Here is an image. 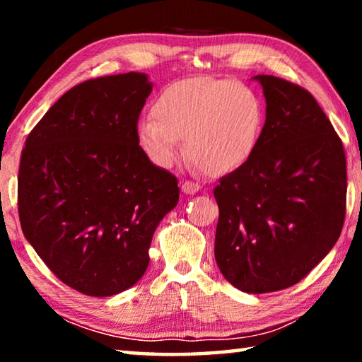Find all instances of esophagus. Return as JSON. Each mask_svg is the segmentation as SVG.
I'll return each mask as SVG.
<instances>
[{
	"instance_id": "esophagus-1",
	"label": "esophagus",
	"mask_w": 362,
	"mask_h": 362,
	"mask_svg": "<svg viewBox=\"0 0 362 362\" xmlns=\"http://www.w3.org/2000/svg\"><path fill=\"white\" fill-rule=\"evenodd\" d=\"M199 185L198 183H194V182H189V180H185L182 183V192L183 193H187V194H194L196 192H199Z\"/></svg>"
}]
</instances>
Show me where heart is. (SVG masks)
<instances>
[{
    "mask_svg": "<svg viewBox=\"0 0 362 362\" xmlns=\"http://www.w3.org/2000/svg\"><path fill=\"white\" fill-rule=\"evenodd\" d=\"M139 122V144L159 168H170L185 139L188 156L207 174L246 164L263 129V105L252 89L231 79L188 78L166 86Z\"/></svg>",
    "mask_w": 362,
    "mask_h": 362,
    "instance_id": "obj_1",
    "label": "heart"
}]
</instances>
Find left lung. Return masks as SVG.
<instances>
[{"label":"left lung","mask_w":362,"mask_h":362,"mask_svg":"<svg viewBox=\"0 0 362 362\" xmlns=\"http://www.w3.org/2000/svg\"><path fill=\"white\" fill-rule=\"evenodd\" d=\"M267 119L254 155L214 188L216 262L238 289L267 293L302 281L339 240L346 209L343 144L308 90L254 76Z\"/></svg>","instance_id":"obj_1"}]
</instances>
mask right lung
Returning <instances> with one entry per match:
<instances>
[{"mask_svg":"<svg viewBox=\"0 0 362 362\" xmlns=\"http://www.w3.org/2000/svg\"><path fill=\"white\" fill-rule=\"evenodd\" d=\"M151 83L144 73L73 86L47 110L22 150L17 204L22 231L71 289L110 297L150 263L158 223L179 203L177 179L137 139Z\"/></svg>","mask_w":362,"mask_h":362,"instance_id":"obj_1","label":"right lung"}]
</instances>
